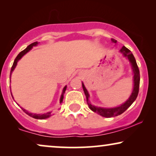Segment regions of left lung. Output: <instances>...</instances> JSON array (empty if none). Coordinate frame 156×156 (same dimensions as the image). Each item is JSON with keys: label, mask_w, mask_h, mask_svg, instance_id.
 I'll list each match as a JSON object with an SVG mask.
<instances>
[{"label": "left lung", "mask_w": 156, "mask_h": 156, "mask_svg": "<svg viewBox=\"0 0 156 156\" xmlns=\"http://www.w3.org/2000/svg\"><path fill=\"white\" fill-rule=\"evenodd\" d=\"M112 40L114 43H116V40L114 39H112ZM120 52L124 55L125 57H128V59H129L130 62L131 63L132 65V69L134 72V86H133V90L132 91V94L131 97H129V99L125 102L124 104H123L122 105L116 108H101V107H97V106L91 105L90 102L89 101V93L87 91V89L85 88L84 84L82 83V87L84 89V94L86 95L87 97V102L88 104L89 108H90L91 111H93L94 112L97 113V114L101 115V116L106 117V118H111V117L116 116L118 115H120L123 114L132 104L133 103V101H135L137 98V96L138 94V91H139V84H140V72L139 69H138V67L136 63V61L135 59V57L133 55V54L131 52L129 49L126 48L125 46H123L122 48L121 49Z\"/></svg>", "instance_id": "1"}]
</instances>
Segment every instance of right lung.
<instances>
[{"label":"right lung","instance_id":"obj_1","mask_svg":"<svg viewBox=\"0 0 156 156\" xmlns=\"http://www.w3.org/2000/svg\"><path fill=\"white\" fill-rule=\"evenodd\" d=\"M37 44H38L37 42H33V43L29 44V45L27 46V48H25L24 50L21 51V52H20V53H19V54L18 55V56L16 57V58L15 59L14 62H13V65H12V67H11V70H10V75H11L12 72L13 71V69H15V67H16L17 62H18L19 59H20V58L23 56V55H24L25 54H26V53H27V52H29V51L31 50L32 48H33V46L37 45ZM66 89H67V86H65V87H64V89H63L62 94V96H61V98H60V104L62 103L63 98H64V94H65V92ZM22 110L25 113V114L28 115V116L33 117V118H34V119H44L49 118V117L51 116V115H52V114H51V112L46 113V114H31V113H29L28 112H27V111H26V110L24 109V108H22Z\"/></svg>","mask_w":156,"mask_h":156}]
</instances>
